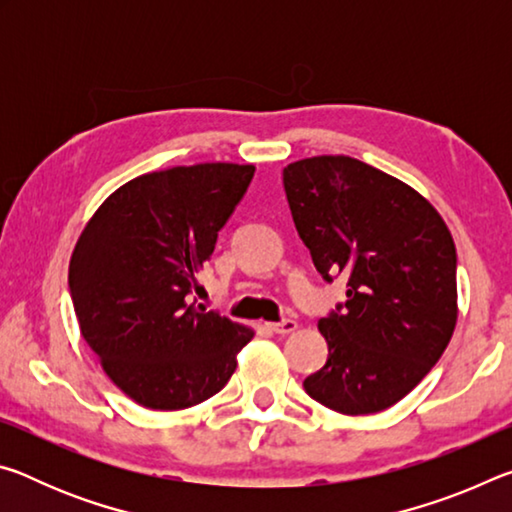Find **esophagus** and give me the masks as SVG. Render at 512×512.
Here are the masks:
<instances>
[{"label":"esophagus","instance_id":"1","mask_svg":"<svg viewBox=\"0 0 512 512\" xmlns=\"http://www.w3.org/2000/svg\"><path fill=\"white\" fill-rule=\"evenodd\" d=\"M266 327L275 334H291V332H296V329H298V323H296V320L287 318V320H282V323H266Z\"/></svg>","mask_w":512,"mask_h":512}]
</instances>
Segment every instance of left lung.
Returning <instances> with one entry per match:
<instances>
[{
  "label": "left lung",
  "instance_id": "1",
  "mask_svg": "<svg viewBox=\"0 0 512 512\" xmlns=\"http://www.w3.org/2000/svg\"><path fill=\"white\" fill-rule=\"evenodd\" d=\"M284 192L318 273L348 277V300L318 320L329 357L305 379L343 415L379 413L436 366L458 316L456 246L427 198L348 155L284 167Z\"/></svg>",
  "mask_w": 512,
  "mask_h": 512
}]
</instances>
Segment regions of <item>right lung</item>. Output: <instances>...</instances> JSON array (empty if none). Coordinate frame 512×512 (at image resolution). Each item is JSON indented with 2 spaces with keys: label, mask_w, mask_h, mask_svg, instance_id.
Wrapping results in <instances>:
<instances>
[{
  "label": "right lung",
  "mask_w": 512,
  "mask_h": 512,
  "mask_svg": "<svg viewBox=\"0 0 512 512\" xmlns=\"http://www.w3.org/2000/svg\"><path fill=\"white\" fill-rule=\"evenodd\" d=\"M253 173L232 162L144 173L112 192L76 241L69 291L81 336L146 409H189L219 393L255 336L189 296Z\"/></svg>",
  "instance_id": "1"
}]
</instances>
